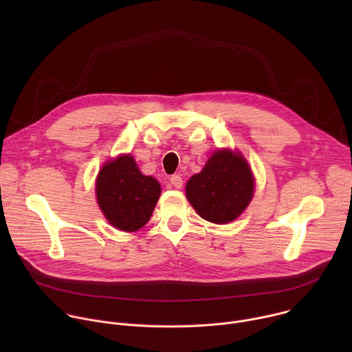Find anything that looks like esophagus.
Returning a JSON list of instances; mask_svg holds the SVG:
<instances>
[{
    "label": "esophagus",
    "mask_w": 352,
    "mask_h": 352,
    "mask_svg": "<svg viewBox=\"0 0 352 352\" xmlns=\"http://www.w3.org/2000/svg\"><path fill=\"white\" fill-rule=\"evenodd\" d=\"M170 182H171V185H173L174 188H177V189H181V188H182V185H184V181H182L181 175H178V174L171 175Z\"/></svg>",
    "instance_id": "34e87169"
}]
</instances>
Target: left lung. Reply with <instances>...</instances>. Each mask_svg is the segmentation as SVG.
<instances>
[{"label":"left lung","mask_w":352,"mask_h":352,"mask_svg":"<svg viewBox=\"0 0 352 352\" xmlns=\"http://www.w3.org/2000/svg\"><path fill=\"white\" fill-rule=\"evenodd\" d=\"M186 199L197 214L214 224L235 220L250 204L255 192L254 174L235 150L219 148L204 170L186 182Z\"/></svg>","instance_id":"left-lung-1"}]
</instances>
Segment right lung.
I'll list each match as a JSON object with an SVG mask.
<instances>
[{
  "label": "right lung",
  "mask_w": 352,
  "mask_h": 352,
  "mask_svg": "<svg viewBox=\"0 0 352 352\" xmlns=\"http://www.w3.org/2000/svg\"><path fill=\"white\" fill-rule=\"evenodd\" d=\"M160 193L159 181L143 175L131 155L107 162L96 178L98 208L107 221L121 231L142 228L150 220Z\"/></svg>",
  "instance_id": "obj_1"
}]
</instances>
